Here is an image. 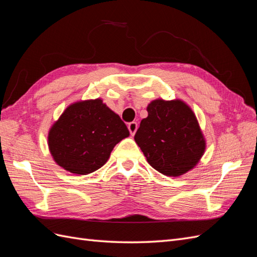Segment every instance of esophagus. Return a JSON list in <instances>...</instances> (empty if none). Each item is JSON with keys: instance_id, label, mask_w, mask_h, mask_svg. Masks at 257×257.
Returning a JSON list of instances; mask_svg holds the SVG:
<instances>
[{"instance_id": "obj_1", "label": "esophagus", "mask_w": 257, "mask_h": 257, "mask_svg": "<svg viewBox=\"0 0 257 257\" xmlns=\"http://www.w3.org/2000/svg\"><path fill=\"white\" fill-rule=\"evenodd\" d=\"M127 127H128V131H130V133H131V135H134L135 133H136V131H137V127H138V124L136 123V122H130L128 124H127Z\"/></svg>"}]
</instances>
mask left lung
Masks as SVG:
<instances>
[{"label": "left lung", "mask_w": 257, "mask_h": 257, "mask_svg": "<svg viewBox=\"0 0 257 257\" xmlns=\"http://www.w3.org/2000/svg\"><path fill=\"white\" fill-rule=\"evenodd\" d=\"M147 110L134 138L148 163L169 177L189 172L205 151L195 114L181 100H153Z\"/></svg>", "instance_id": "obj_1"}]
</instances>
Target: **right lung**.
<instances>
[{
    "label": "right lung",
    "instance_id": "obj_1",
    "mask_svg": "<svg viewBox=\"0 0 257 257\" xmlns=\"http://www.w3.org/2000/svg\"><path fill=\"white\" fill-rule=\"evenodd\" d=\"M130 132L120 116L102 99L67 107L49 132L48 145L58 164L76 175H88L102 167Z\"/></svg>",
    "mask_w": 257,
    "mask_h": 257
}]
</instances>
